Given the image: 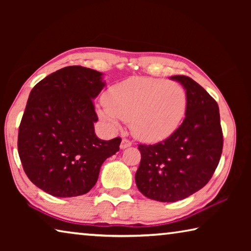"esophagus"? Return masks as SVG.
<instances>
[{"label":"esophagus","mask_w":251,"mask_h":251,"mask_svg":"<svg viewBox=\"0 0 251 251\" xmlns=\"http://www.w3.org/2000/svg\"><path fill=\"white\" fill-rule=\"evenodd\" d=\"M130 146H131V142L130 141H128V139H126V138L123 139L122 143H121V148H122V150H125V148H128Z\"/></svg>","instance_id":"1"}]
</instances>
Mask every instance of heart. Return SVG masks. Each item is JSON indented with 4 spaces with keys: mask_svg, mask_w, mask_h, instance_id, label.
Returning <instances> with one entry per match:
<instances>
[{
    "mask_svg": "<svg viewBox=\"0 0 251 251\" xmlns=\"http://www.w3.org/2000/svg\"><path fill=\"white\" fill-rule=\"evenodd\" d=\"M104 100L99 114L112 128H120L121 120L129 122L135 137L148 143L175 133L187 109V94L179 83L152 77H130L113 85Z\"/></svg>",
    "mask_w": 251,
    "mask_h": 251,
    "instance_id": "heart-1",
    "label": "heart"
}]
</instances>
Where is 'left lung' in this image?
Instances as JSON below:
<instances>
[{
  "label": "left lung",
  "mask_w": 251,
  "mask_h": 251,
  "mask_svg": "<svg viewBox=\"0 0 251 251\" xmlns=\"http://www.w3.org/2000/svg\"><path fill=\"white\" fill-rule=\"evenodd\" d=\"M186 90L182 124L155 145H138L142 159L135 181L144 196L175 202L201 189L210 180L223 152L218 104L188 76L175 75Z\"/></svg>",
  "instance_id": "1"
}]
</instances>
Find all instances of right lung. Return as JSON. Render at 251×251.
Listing matches in <instances>:
<instances>
[{
	"label": "right lung",
	"mask_w": 251,
	"mask_h": 251,
	"mask_svg": "<svg viewBox=\"0 0 251 251\" xmlns=\"http://www.w3.org/2000/svg\"><path fill=\"white\" fill-rule=\"evenodd\" d=\"M105 86L103 73L67 66L37 83L20 124L18 148L34 185L55 197L90 192L100 166L120 151L122 139H100L93 100Z\"/></svg>",
	"instance_id": "obj_1"
}]
</instances>
